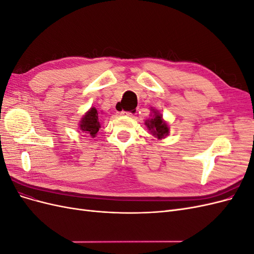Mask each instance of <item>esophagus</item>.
Segmentation results:
<instances>
[{"label": "esophagus", "instance_id": "esophagus-1", "mask_svg": "<svg viewBox=\"0 0 254 254\" xmlns=\"http://www.w3.org/2000/svg\"><path fill=\"white\" fill-rule=\"evenodd\" d=\"M120 114L121 115H126V117H132V115H133V113L130 112V111H122V112H120Z\"/></svg>", "mask_w": 254, "mask_h": 254}]
</instances>
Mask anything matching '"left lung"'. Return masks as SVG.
I'll return each instance as SVG.
<instances>
[{"label":"left lung","mask_w":254,"mask_h":254,"mask_svg":"<svg viewBox=\"0 0 254 254\" xmlns=\"http://www.w3.org/2000/svg\"><path fill=\"white\" fill-rule=\"evenodd\" d=\"M145 124L148 127L151 133L159 137V139H162V137L168 134V127L166 123L163 121L162 115L159 114L158 112H155V117L151 120H148Z\"/></svg>","instance_id":"obj_1"}]
</instances>
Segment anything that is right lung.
<instances>
[{"label": "right lung", "mask_w": 254, "mask_h": 254, "mask_svg": "<svg viewBox=\"0 0 254 254\" xmlns=\"http://www.w3.org/2000/svg\"><path fill=\"white\" fill-rule=\"evenodd\" d=\"M80 129L82 131H86L87 133H90V135L95 136L98 132L101 125L98 122V113L97 110L94 108H91L84 117L80 121Z\"/></svg>", "instance_id": "1"}]
</instances>
